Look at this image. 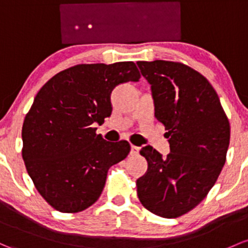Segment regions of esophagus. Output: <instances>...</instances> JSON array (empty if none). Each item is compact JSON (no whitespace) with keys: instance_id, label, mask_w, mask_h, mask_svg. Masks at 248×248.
<instances>
[{"instance_id":"1","label":"esophagus","mask_w":248,"mask_h":248,"mask_svg":"<svg viewBox=\"0 0 248 248\" xmlns=\"http://www.w3.org/2000/svg\"><path fill=\"white\" fill-rule=\"evenodd\" d=\"M139 151H140V147L132 145V147H131V155H139Z\"/></svg>"}]
</instances>
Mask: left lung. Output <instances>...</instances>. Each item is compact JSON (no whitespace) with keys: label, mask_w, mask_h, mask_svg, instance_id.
<instances>
[{"label":"left lung","mask_w":248,"mask_h":248,"mask_svg":"<svg viewBox=\"0 0 248 248\" xmlns=\"http://www.w3.org/2000/svg\"><path fill=\"white\" fill-rule=\"evenodd\" d=\"M151 84L155 116L165 126L170 153L152 146L140 151L148 163L137 179V192L147 210L174 218L207 196L226 161L229 121L220 98L204 76L177 62H138Z\"/></svg>","instance_id":"1"}]
</instances>
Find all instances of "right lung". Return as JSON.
I'll list each match as a JSON object with an SVG mask.
<instances>
[{"mask_svg":"<svg viewBox=\"0 0 248 248\" xmlns=\"http://www.w3.org/2000/svg\"><path fill=\"white\" fill-rule=\"evenodd\" d=\"M139 78L133 62L79 64L57 74L36 93L23 121L22 158L52 208H89L102 194L109 168L128 155V141H106L93 124L110 116L114 88Z\"/></svg>","mask_w":248,"mask_h":248,"instance_id":"1","label":"right lung"}]
</instances>
